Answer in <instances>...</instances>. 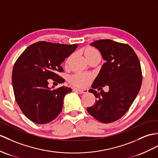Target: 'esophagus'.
Segmentation results:
<instances>
[{"instance_id": "34e87169", "label": "esophagus", "mask_w": 158, "mask_h": 158, "mask_svg": "<svg viewBox=\"0 0 158 158\" xmlns=\"http://www.w3.org/2000/svg\"><path fill=\"white\" fill-rule=\"evenodd\" d=\"M75 90L78 91L80 94H86L88 92V90H86V89H84V90H82V89H75Z\"/></svg>"}]
</instances>
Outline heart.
I'll return each mask as SVG.
<instances>
[{
  "mask_svg": "<svg viewBox=\"0 0 158 158\" xmlns=\"http://www.w3.org/2000/svg\"><path fill=\"white\" fill-rule=\"evenodd\" d=\"M98 53L97 50L88 48L85 50V55L93 54ZM92 79V76L89 74H76L70 77V81L73 85L76 86H85L90 82Z\"/></svg>",
  "mask_w": 158,
  "mask_h": 158,
  "instance_id": "heart-1",
  "label": "heart"
}]
</instances>
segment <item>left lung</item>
Instances as JSON below:
<instances>
[{
  "instance_id": "obj_1",
  "label": "left lung",
  "mask_w": 158,
  "mask_h": 158,
  "mask_svg": "<svg viewBox=\"0 0 158 158\" xmlns=\"http://www.w3.org/2000/svg\"><path fill=\"white\" fill-rule=\"evenodd\" d=\"M97 48L105 63L89 91L97 98L87 111L97 120L109 123L121 118L135 99L141 86L142 72L139 58L127 44L110 40L90 44ZM107 85L109 92L102 90ZM98 88L100 93L94 89Z\"/></svg>"
}]
</instances>
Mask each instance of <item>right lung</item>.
Segmentation results:
<instances>
[{
    "mask_svg": "<svg viewBox=\"0 0 158 158\" xmlns=\"http://www.w3.org/2000/svg\"><path fill=\"white\" fill-rule=\"evenodd\" d=\"M77 46L39 41L27 48L15 61L12 73L15 100L26 117L35 123H48L62 110L65 95L72 89H52L48 80L64 82L58 75L64 71L61 64Z\"/></svg>",
    "mask_w": 158,
    "mask_h": 158,
    "instance_id": "add662e5",
    "label": "right lung"
}]
</instances>
